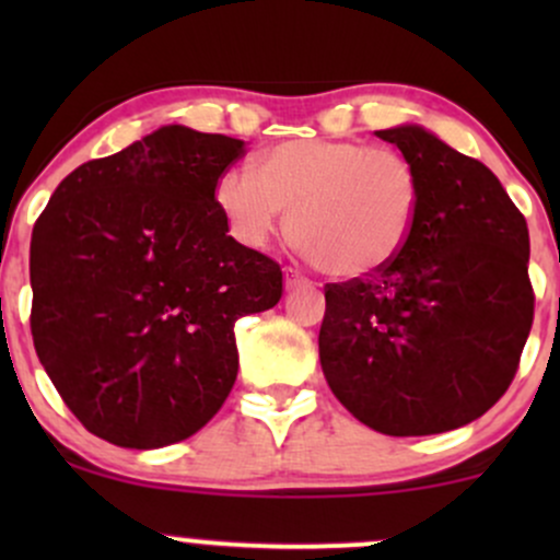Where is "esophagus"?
<instances>
[{"label": "esophagus", "instance_id": "1", "mask_svg": "<svg viewBox=\"0 0 560 560\" xmlns=\"http://www.w3.org/2000/svg\"><path fill=\"white\" fill-rule=\"evenodd\" d=\"M284 281H287V289H294V287H302V284H311V281L302 276L298 268H287L284 271Z\"/></svg>", "mask_w": 560, "mask_h": 560}]
</instances>
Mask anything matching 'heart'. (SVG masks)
Returning <instances> with one entry per match:
<instances>
[{
    "mask_svg": "<svg viewBox=\"0 0 560 560\" xmlns=\"http://www.w3.org/2000/svg\"><path fill=\"white\" fill-rule=\"evenodd\" d=\"M229 168L215 202L231 234L262 247L289 213V236L320 273L361 279L400 255L421 208L416 165L389 147L342 139H294Z\"/></svg>",
    "mask_w": 560,
    "mask_h": 560,
    "instance_id": "1",
    "label": "heart"
}]
</instances>
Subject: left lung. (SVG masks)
Segmentation results:
<instances>
[{"label": "left lung", "instance_id": "left-lung-1", "mask_svg": "<svg viewBox=\"0 0 560 560\" xmlns=\"http://www.w3.org/2000/svg\"><path fill=\"white\" fill-rule=\"evenodd\" d=\"M376 137L419 171V218L389 266L324 287L320 369L374 432H450L516 376L535 318L529 229L485 163L421 126Z\"/></svg>", "mask_w": 560, "mask_h": 560}]
</instances>
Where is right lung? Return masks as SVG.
<instances>
[{"instance_id": "right-lung-1", "label": "right lung", "mask_w": 560, "mask_h": 560, "mask_svg": "<svg viewBox=\"0 0 560 560\" xmlns=\"http://www.w3.org/2000/svg\"><path fill=\"white\" fill-rule=\"evenodd\" d=\"M244 141L163 126L60 182L31 234V334L55 389L118 447L182 442L236 382L234 324L281 266L229 236L215 184Z\"/></svg>"}]
</instances>
